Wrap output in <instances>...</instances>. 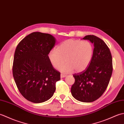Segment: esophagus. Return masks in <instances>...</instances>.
<instances>
[{
    "label": "esophagus",
    "instance_id": "obj_1",
    "mask_svg": "<svg viewBox=\"0 0 124 124\" xmlns=\"http://www.w3.org/2000/svg\"><path fill=\"white\" fill-rule=\"evenodd\" d=\"M65 76H66V75H65L64 74H62H62H61V75H60V77H61V78L65 77Z\"/></svg>",
    "mask_w": 124,
    "mask_h": 124
}]
</instances>
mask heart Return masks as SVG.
Instances as JSON below:
<instances>
[{
	"instance_id": "obj_1",
	"label": "heart",
	"mask_w": 124,
	"mask_h": 124,
	"mask_svg": "<svg viewBox=\"0 0 124 124\" xmlns=\"http://www.w3.org/2000/svg\"><path fill=\"white\" fill-rule=\"evenodd\" d=\"M93 54V47L90 42L68 39L61 43L56 49L50 50L47 57L55 68H59L65 59L66 63L59 67L61 71L80 72L88 67Z\"/></svg>"
}]
</instances>
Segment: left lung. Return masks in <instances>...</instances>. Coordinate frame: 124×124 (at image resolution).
<instances>
[{
  "label": "left lung",
  "instance_id": "obj_1",
  "mask_svg": "<svg viewBox=\"0 0 124 124\" xmlns=\"http://www.w3.org/2000/svg\"><path fill=\"white\" fill-rule=\"evenodd\" d=\"M83 39L94 44L93 56L85 70L73 75L75 81L71 92L78 101L92 102L101 97L108 86L113 69L112 55L101 39L94 35L86 36Z\"/></svg>",
  "mask_w": 124,
  "mask_h": 124
}]
</instances>
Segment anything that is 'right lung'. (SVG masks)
<instances>
[{
    "label": "right lung",
    "instance_id": "add662e5",
    "mask_svg": "<svg viewBox=\"0 0 124 124\" xmlns=\"http://www.w3.org/2000/svg\"><path fill=\"white\" fill-rule=\"evenodd\" d=\"M55 44L53 36L35 32L23 38L16 48L13 76L18 91L28 101L38 103L53 95L60 72L53 67L47 54Z\"/></svg>",
    "mask_w": 124,
    "mask_h": 124
}]
</instances>
